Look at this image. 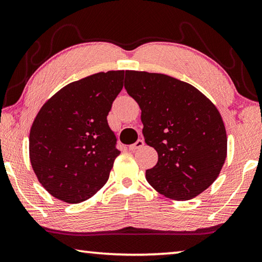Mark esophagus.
I'll use <instances>...</instances> for the list:
<instances>
[{
    "mask_svg": "<svg viewBox=\"0 0 262 262\" xmlns=\"http://www.w3.org/2000/svg\"><path fill=\"white\" fill-rule=\"evenodd\" d=\"M144 145V141L143 140H137L134 144H132V145H129V150L130 151H135V150H137V149H141L142 146Z\"/></svg>",
    "mask_w": 262,
    "mask_h": 262,
    "instance_id": "34e87169",
    "label": "esophagus"
}]
</instances>
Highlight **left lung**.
Segmentation results:
<instances>
[{"label": "left lung", "mask_w": 262, "mask_h": 262, "mask_svg": "<svg viewBox=\"0 0 262 262\" xmlns=\"http://www.w3.org/2000/svg\"><path fill=\"white\" fill-rule=\"evenodd\" d=\"M125 89L142 110L145 143L158 152L146 181L163 196L188 201L216 180L227 156L222 118L193 85L159 73L126 71Z\"/></svg>", "instance_id": "1"}]
</instances>
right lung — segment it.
<instances>
[{"label":"right lung","mask_w":262,"mask_h":262,"mask_svg":"<svg viewBox=\"0 0 262 262\" xmlns=\"http://www.w3.org/2000/svg\"><path fill=\"white\" fill-rule=\"evenodd\" d=\"M123 75L125 71H108L74 81L37 113L30 133L31 164L39 182L59 201H87L108 180L120 151L107 115Z\"/></svg>","instance_id":"obj_1"}]
</instances>
